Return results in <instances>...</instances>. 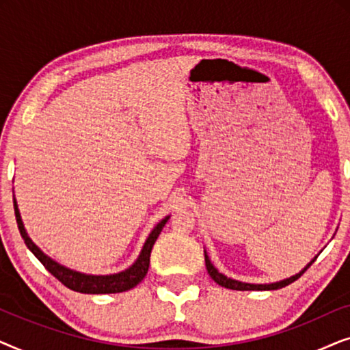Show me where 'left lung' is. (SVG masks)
<instances>
[{
	"label": "left lung",
	"mask_w": 350,
	"mask_h": 350,
	"mask_svg": "<svg viewBox=\"0 0 350 350\" xmlns=\"http://www.w3.org/2000/svg\"><path fill=\"white\" fill-rule=\"evenodd\" d=\"M204 253H205V252H204ZM314 261H315V258H314L312 261L309 262L308 266L304 267L303 271L299 272V274L291 275V277H288V279H284V280H280V282H274V284H247V282H239V280L229 279V277L221 274V272H218L217 267H215V266L212 265V261L208 260L207 253H205V266H207V271H208L210 277H212V279H213L215 282H217L218 285L224 286V288H229V290H241V291H250V290H279V288H284V286L293 284L295 280H298L299 277L303 275L306 271H308V267H309L310 265H312Z\"/></svg>",
	"instance_id": "1"
}]
</instances>
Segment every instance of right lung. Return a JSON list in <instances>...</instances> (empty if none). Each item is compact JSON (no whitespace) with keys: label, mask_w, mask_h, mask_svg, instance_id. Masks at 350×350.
Returning a JSON list of instances; mask_svg holds the SVG:
<instances>
[{"label":"right lung","mask_w":350,"mask_h":350,"mask_svg":"<svg viewBox=\"0 0 350 350\" xmlns=\"http://www.w3.org/2000/svg\"><path fill=\"white\" fill-rule=\"evenodd\" d=\"M14 212H16L17 226H18V231H21L22 239L25 241V245L30 248L33 255L42 262V266H44L57 280H60L65 286H68L70 290L79 291V293H88V295L121 293V291H127L140 284V282L145 279L148 267H150V256H151L152 245H154L156 239L159 237L162 228L165 226V223L169 221L170 218V217H165L164 219H161V221L156 224L150 236H148L145 245H143L140 255L137 258V261L133 262L129 269L118 272V274H109V275H90V274H83V272L68 269V267L59 265V262L51 260L49 256L44 255V253H42L40 248L33 243V241L28 237V234L25 231V226H23L22 223L16 198H14Z\"/></svg>","instance_id":"1"}]
</instances>
